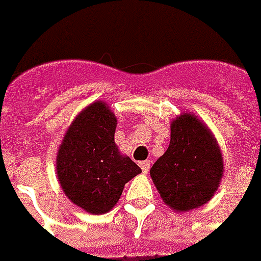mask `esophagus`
Wrapping results in <instances>:
<instances>
[{
  "mask_svg": "<svg viewBox=\"0 0 261 261\" xmlns=\"http://www.w3.org/2000/svg\"><path fill=\"white\" fill-rule=\"evenodd\" d=\"M150 160H146V161H141L139 163V167H141V169L143 171V173H147L149 172V169H150Z\"/></svg>",
  "mask_w": 261,
  "mask_h": 261,
  "instance_id": "34e87169",
  "label": "esophagus"
}]
</instances>
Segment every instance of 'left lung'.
Here are the masks:
<instances>
[{
    "label": "left lung",
    "instance_id": "1",
    "mask_svg": "<svg viewBox=\"0 0 261 261\" xmlns=\"http://www.w3.org/2000/svg\"><path fill=\"white\" fill-rule=\"evenodd\" d=\"M222 174V153L208 127L192 114L174 119L169 146L150 169L164 202L181 213L198 208L214 196Z\"/></svg>",
    "mask_w": 261,
    "mask_h": 261
}]
</instances>
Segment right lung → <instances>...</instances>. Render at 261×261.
<instances>
[{
	"mask_svg": "<svg viewBox=\"0 0 261 261\" xmlns=\"http://www.w3.org/2000/svg\"><path fill=\"white\" fill-rule=\"evenodd\" d=\"M116 116L104 101L81 111L63 137L57 174L63 192L90 214H106L118 203L124 184L141 168L115 143Z\"/></svg>",
	"mask_w": 261,
	"mask_h": 261,
	"instance_id": "obj_1",
	"label": "right lung"
}]
</instances>
